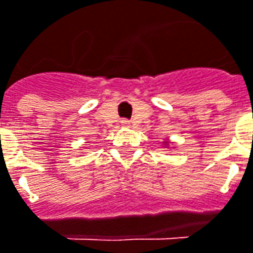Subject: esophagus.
Instances as JSON below:
<instances>
[{
    "label": "esophagus",
    "mask_w": 253,
    "mask_h": 253,
    "mask_svg": "<svg viewBox=\"0 0 253 253\" xmlns=\"http://www.w3.org/2000/svg\"><path fill=\"white\" fill-rule=\"evenodd\" d=\"M122 123H123V125H128V122H127V120H123Z\"/></svg>",
    "instance_id": "esophagus-1"
}]
</instances>
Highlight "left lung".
<instances>
[{"mask_svg": "<svg viewBox=\"0 0 253 253\" xmlns=\"http://www.w3.org/2000/svg\"><path fill=\"white\" fill-rule=\"evenodd\" d=\"M166 145H168V144H166Z\"/></svg>", "mask_w": 253, "mask_h": 253, "instance_id": "8db88e82", "label": "left lung"}]
</instances>
